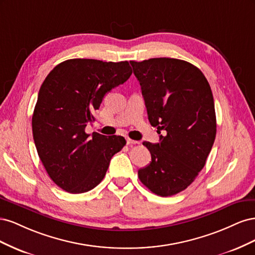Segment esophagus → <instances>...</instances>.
<instances>
[{
    "label": "esophagus",
    "mask_w": 255,
    "mask_h": 255,
    "mask_svg": "<svg viewBox=\"0 0 255 255\" xmlns=\"http://www.w3.org/2000/svg\"><path fill=\"white\" fill-rule=\"evenodd\" d=\"M127 143L128 144H136V143H138V141L133 140V139H129V138H127Z\"/></svg>",
    "instance_id": "34e87169"
}]
</instances>
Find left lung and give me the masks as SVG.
Instances as JSON below:
<instances>
[{"instance_id": "obj_1", "label": "left lung", "mask_w": 255, "mask_h": 255, "mask_svg": "<svg viewBox=\"0 0 255 255\" xmlns=\"http://www.w3.org/2000/svg\"><path fill=\"white\" fill-rule=\"evenodd\" d=\"M139 81L159 142H143L151 163L138 170L145 187L160 197L186 189L202 170L216 137L212 89L196 66L175 58L129 61Z\"/></svg>"}]
</instances>
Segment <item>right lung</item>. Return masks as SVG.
Wrapping results in <instances>:
<instances>
[{
  "instance_id": "obj_1",
  "label": "right lung",
  "mask_w": 255,
  "mask_h": 255,
  "mask_svg": "<svg viewBox=\"0 0 255 255\" xmlns=\"http://www.w3.org/2000/svg\"><path fill=\"white\" fill-rule=\"evenodd\" d=\"M128 61L74 58L57 65L38 92L32 118L40 160L52 181L70 194L95 188L127 141L122 136L85 133L104 96L128 80Z\"/></svg>"
}]
</instances>
